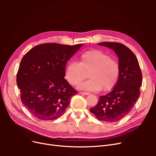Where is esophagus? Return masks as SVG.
I'll return each instance as SVG.
<instances>
[{
	"instance_id": "34e87169",
	"label": "esophagus",
	"mask_w": 156,
	"mask_h": 156,
	"mask_svg": "<svg viewBox=\"0 0 156 156\" xmlns=\"http://www.w3.org/2000/svg\"><path fill=\"white\" fill-rule=\"evenodd\" d=\"M79 94H82V95H88V94H90L89 92H80Z\"/></svg>"
}]
</instances>
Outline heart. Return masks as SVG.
Instances as JSON below:
<instances>
[{"label": "heart", "mask_w": 156, "mask_h": 156, "mask_svg": "<svg viewBox=\"0 0 156 156\" xmlns=\"http://www.w3.org/2000/svg\"><path fill=\"white\" fill-rule=\"evenodd\" d=\"M79 61L72 60L65 68V78L72 85H77L88 72L89 79L81 83L79 88L97 92L102 88L108 91L115 87L120 75V65L101 50L90 49L79 55Z\"/></svg>", "instance_id": "obj_1"}]
</instances>
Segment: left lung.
<instances>
[{
  "label": "left lung",
  "instance_id": "left-lung-1",
  "mask_svg": "<svg viewBox=\"0 0 156 156\" xmlns=\"http://www.w3.org/2000/svg\"><path fill=\"white\" fill-rule=\"evenodd\" d=\"M98 45L108 47L119 56L120 75L112 90L101 96L98 104L90 108L101 121L115 122L127 115L140 96L142 72L135 54L124 44L116 42H101Z\"/></svg>",
  "mask_w": 156,
  "mask_h": 156
}]
</instances>
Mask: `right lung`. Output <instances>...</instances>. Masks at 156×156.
Segmentation results:
<instances>
[{"label": "right lung", "mask_w": 156, "mask_h": 156, "mask_svg": "<svg viewBox=\"0 0 156 156\" xmlns=\"http://www.w3.org/2000/svg\"><path fill=\"white\" fill-rule=\"evenodd\" d=\"M82 44L37 45L23 56L17 73L21 100L31 114L42 120L64 115L77 91L64 79L67 61Z\"/></svg>", "instance_id": "right-lung-1"}]
</instances>
